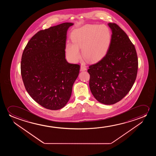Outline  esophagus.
<instances>
[{"mask_svg": "<svg viewBox=\"0 0 156 156\" xmlns=\"http://www.w3.org/2000/svg\"><path fill=\"white\" fill-rule=\"evenodd\" d=\"M87 69V66L84 64H81L80 66V70L81 71H85Z\"/></svg>", "mask_w": 156, "mask_h": 156, "instance_id": "esophagus-1", "label": "esophagus"}]
</instances>
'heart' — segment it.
<instances>
[{
    "mask_svg": "<svg viewBox=\"0 0 156 156\" xmlns=\"http://www.w3.org/2000/svg\"><path fill=\"white\" fill-rule=\"evenodd\" d=\"M111 39V31L107 26L86 25L73 31V44L68 43L66 45V55L71 61L76 62L80 58L79 49H81L86 60L98 61L107 53Z\"/></svg>",
    "mask_w": 156,
    "mask_h": 156,
    "instance_id": "1",
    "label": "heart"
}]
</instances>
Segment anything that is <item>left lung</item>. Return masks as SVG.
<instances>
[{
    "instance_id": "obj_1",
    "label": "left lung",
    "mask_w": 156,
    "mask_h": 156,
    "mask_svg": "<svg viewBox=\"0 0 156 156\" xmlns=\"http://www.w3.org/2000/svg\"><path fill=\"white\" fill-rule=\"evenodd\" d=\"M112 30L110 45L106 55L89 66L90 90L98 102L113 105L130 91L136 78L138 58L134 45L126 32L115 23H108Z\"/></svg>"
}]
</instances>
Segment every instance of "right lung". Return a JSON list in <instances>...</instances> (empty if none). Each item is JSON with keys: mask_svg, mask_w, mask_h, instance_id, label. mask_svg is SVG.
I'll use <instances>...</instances> for the list:
<instances>
[{"mask_svg": "<svg viewBox=\"0 0 156 156\" xmlns=\"http://www.w3.org/2000/svg\"><path fill=\"white\" fill-rule=\"evenodd\" d=\"M72 23L39 31L28 41L21 62V73L28 94L51 110L61 109L70 98L79 75V64L65 58L66 31Z\"/></svg>", "mask_w": 156, "mask_h": 156, "instance_id": "add662e5", "label": "right lung"}]
</instances>
